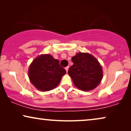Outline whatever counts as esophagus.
<instances>
[{"mask_svg": "<svg viewBox=\"0 0 131 131\" xmlns=\"http://www.w3.org/2000/svg\"><path fill=\"white\" fill-rule=\"evenodd\" d=\"M69 66H67V67H65V69H66V71H68V70H69Z\"/></svg>", "mask_w": 131, "mask_h": 131, "instance_id": "obj_1", "label": "esophagus"}]
</instances>
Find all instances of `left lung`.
I'll list each match as a JSON object with an SVG mask.
<instances>
[{"instance_id":"obj_1","label":"left lung","mask_w":131,"mask_h":131,"mask_svg":"<svg viewBox=\"0 0 131 131\" xmlns=\"http://www.w3.org/2000/svg\"><path fill=\"white\" fill-rule=\"evenodd\" d=\"M71 60L73 65L69 68L68 74L74 85L83 91L95 88L103 76L102 67L96 58L88 53L79 52Z\"/></svg>"}]
</instances>
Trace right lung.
Listing matches in <instances>:
<instances>
[{
	"label": "right lung",
	"instance_id": "1",
	"mask_svg": "<svg viewBox=\"0 0 131 131\" xmlns=\"http://www.w3.org/2000/svg\"><path fill=\"white\" fill-rule=\"evenodd\" d=\"M66 70L49 54H42L35 59L28 69V78L31 83L39 91H48L60 83Z\"/></svg>",
	"mask_w": 131,
	"mask_h": 131
}]
</instances>
